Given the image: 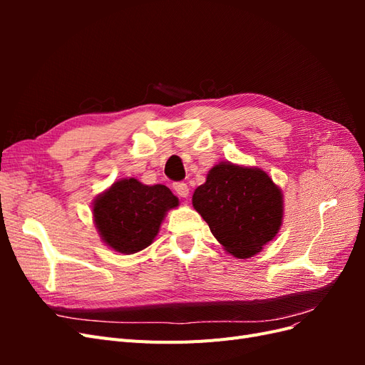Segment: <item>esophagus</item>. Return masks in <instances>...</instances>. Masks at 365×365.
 <instances>
[{"instance_id": "34e87169", "label": "esophagus", "mask_w": 365, "mask_h": 365, "mask_svg": "<svg viewBox=\"0 0 365 365\" xmlns=\"http://www.w3.org/2000/svg\"><path fill=\"white\" fill-rule=\"evenodd\" d=\"M173 190H175L176 195L181 196V197L189 196V185H187L185 182H175L173 184Z\"/></svg>"}]
</instances>
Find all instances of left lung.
Returning a JSON list of instances; mask_svg holds the SVG:
<instances>
[{
    "label": "left lung",
    "mask_w": 365,
    "mask_h": 365,
    "mask_svg": "<svg viewBox=\"0 0 365 365\" xmlns=\"http://www.w3.org/2000/svg\"><path fill=\"white\" fill-rule=\"evenodd\" d=\"M192 202L219 244L239 259L257 254L282 227V190L257 168L216 164Z\"/></svg>",
    "instance_id": "obj_1"
}]
</instances>
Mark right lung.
Here are the masks:
<instances>
[{
	"mask_svg": "<svg viewBox=\"0 0 365 365\" xmlns=\"http://www.w3.org/2000/svg\"><path fill=\"white\" fill-rule=\"evenodd\" d=\"M178 207L169 187L145 185L135 178L120 180L94 201V222L102 240L121 254L145 250L158 235L170 208Z\"/></svg>",
	"mask_w": 365,
	"mask_h": 365,
	"instance_id": "right-lung-1",
	"label": "right lung"
}]
</instances>
